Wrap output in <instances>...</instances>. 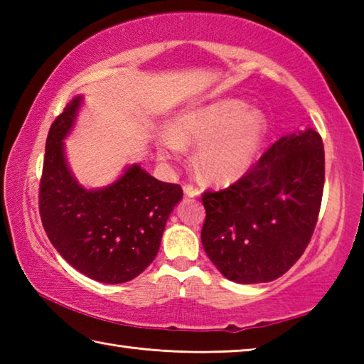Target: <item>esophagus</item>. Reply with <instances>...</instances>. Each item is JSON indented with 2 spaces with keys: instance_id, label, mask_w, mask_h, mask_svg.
<instances>
[{
  "instance_id": "esophagus-1",
  "label": "esophagus",
  "mask_w": 364,
  "mask_h": 364,
  "mask_svg": "<svg viewBox=\"0 0 364 364\" xmlns=\"http://www.w3.org/2000/svg\"><path fill=\"white\" fill-rule=\"evenodd\" d=\"M183 191H184V194H186L188 197H197V196L200 194V189L196 188L194 184H184Z\"/></svg>"
}]
</instances>
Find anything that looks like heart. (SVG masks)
Wrapping results in <instances>:
<instances>
[{"instance_id":"b5f03b06","label":"heart","mask_w":364,"mask_h":364,"mask_svg":"<svg viewBox=\"0 0 364 364\" xmlns=\"http://www.w3.org/2000/svg\"><path fill=\"white\" fill-rule=\"evenodd\" d=\"M267 120L241 100H225L191 110L175 120L171 133L160 141V156L180 157L184 144H197L196 167L212 181L244 176L260 154Z\"/></svg>"}]
</instances>
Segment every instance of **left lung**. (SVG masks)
Returning <instances> with one entry per match:
<instances>
[{
	"instance_id": "1",
	"label": "left lung",
	"mask_w": 364,
	"mask_h": 364,
	"mask_svg": "<svg viewBox=\"0 0 364 364\" xmlns=\"http://www.w3.org/2000/svg\"><path fill=\"white\" fill-rule=\"evenodd\" d=\"M324 188V146L308 128L279 138L230 188L205 191L202 245L239 284L278 279L304 254Z\"/></svg>"
}]
</instances>
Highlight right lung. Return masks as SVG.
<instances>
[{"label":"right lung","instance_id":"right-lung-1","mask_svg":"<svg viewBox=\"0 0 364 364\" xmlns=\"http://www.w3.org/2000/svg\"><path fill=\"white\" fill-rule=\"evenodd\" d=\"M82 96L53 122L40 181V217L60 257L88 278L120 284L156 258L165 223L181 200L180 184L159 181L138 164L101 189L78 184L67 165L64 138L72 132Z\"/></svg>","mask_w":364,"mask_h":364}]
</instances>
